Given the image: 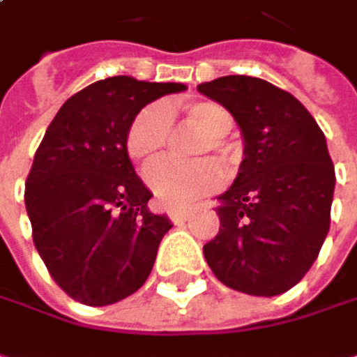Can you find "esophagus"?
Returning <instances> with one entry per match:
<instances>
[{
	"mask_svg": "<svg viewBox=\"0 0 357 357\" xmlns=\"http://www.w3.org/2000/svg\"><path fill=\"white\" fill-rule=\"evenodd\" d=\"M167 215H169V219H172L174 223H183V221L190 217V211H185V208H169Z\"/></svg>",
	"mask_w": 357,
	"mask_h": 357,
	"instance_id": "obj_1",
	"label": "esophagus"
}]
</instances>
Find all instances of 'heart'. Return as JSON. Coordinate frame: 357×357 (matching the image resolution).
I'll list each match as a JSON object with an SVG mask.
<instances>
[{
	"instance_id": "b5f03b06",
	"label": "heart",
	"mask_w": 357,
	"mask_h": 357,
	"mask_svg": "<svg viewBox=\"0 0 357 357\" xmlns=\"http://www.w3.org/2000/svg\"><path fill=\"white\" fill-rule=\"evenodd\" d=\"M185 121L204 134L198 153L204 155L213 151L221 161L229 163L236 157L234 146L225 140V134L234 128V115L219 103L198 101L185 105ZM169 111L165 105H149L144 107L130 123L126 146L134 161L151 163L155 161L167 146L169 140ZM153 194L167 206H185L198 196H204L219 188L221 169L208 161L196 163H169L161 161L146 169L144 174Z\"/></svg>"
}]
</instances>
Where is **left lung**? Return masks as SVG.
<instances>
[{"label": "left lung", "mask_w": 357, "mask_h": 357, "mask_svg": "<svg viewBox=\"0 0 357 357\" xmlns=\"http://www.w3.org/2000/svg\"><path fill=\"white\" fill-rule=\"evenodd\" d=\"M198 91L234 115L244 140L238 178L217 196L221 227L204 258L231 289L285 294L328 234L335 169L326 138L308 109L266 80L221 76Z\"/></svg>", "instance_id": "1"}]
</instances>
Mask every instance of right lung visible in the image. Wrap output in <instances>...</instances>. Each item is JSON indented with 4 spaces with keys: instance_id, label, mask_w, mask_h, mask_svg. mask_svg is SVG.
Returning a JSON list of instances; mask_svg holds the SVG:
<instances>
[{
    "instance_id": "add662e5",
    "label": "right lung",
    "mask_w": 357,
    "mask_h": 357,
    "mask_svg": "<svg viewBox=\"0 0 357 357\" xmlns=\"http://www.w3.org/2000/svg\"><path fill=\"white\" fill-rule=\"evenodd\" d=\"M179 82L113 76L70 97L49 123L26 179L33 242L55 283L86 306L115 304L144 285L167 215L136 176L126 138L140 109Z\"/></svg>"
}]
</instances>
